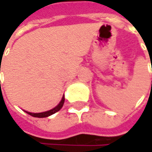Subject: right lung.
I'll return each mask as SVG.
<instances>
[{
  "mask_svg": "<svg viewBox=\"0 0 152 152\" xmlns=\"http://www.w3.org/2000/svg\"><path fill=\"white\" fill-rule=\"evenodd\" d=\"M64 101H65V99H64V96L62 97V99L61 100V102L59 103V105L57 106H55L54 108L49 110V111H46V112H43V113H29V112H26L28 114L33 116V117H38V118H45V117H48L55 113H57L58 111H60L61 109V107L63 106L64 104Z\"/></svg>",
  "mask_w": 152,
  "mask_h": 152,
  "instance_id": "obj_1",
  "label": "right lung"
}]
</instances>
